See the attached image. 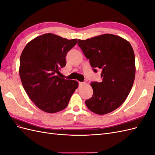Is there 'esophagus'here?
<instances>
[{"label":"esophagus","mask_w":155,"mask_h":155,"mask_svg":"<svg viewBox=\"0 0 155 155\" xmlns=\"http://www.w3.org/2000/svg\"><path fill=\"white\" fill-rule=\"evenodd\" d=\"M85 83V82H79V85H82Z\"/></svg>","instance_id":"esophagus-1"}]
</instances>
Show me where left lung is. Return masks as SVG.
Listing matches in <instances>:
<instances>
[{"mask_svg":"<svg viewBox=\"0 0 155 155\" xmlns=\"http://www.w3.org/2000/svg\"><path fill=\"white\" fill-rule=\"evenodd\" d=\"M78 45L95 73L100 69L102 81L91 83L93 95L85 101L88 109L105 114L122 105L132 88L135 77V58L127 41L112 34H104Z\"/></svg>","mask_w":155,"mask_h":155,"instance_id":"8db88e82","label":"left lung"}]
</instances>
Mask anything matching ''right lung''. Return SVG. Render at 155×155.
I'll use <instances>...</instances> for the list:
<instances>
[{
	"label": "right lung",
	"instance_id": "right-lung-1",
	"mask_svg": "<svg viewBox=\"0 0 155 155\" xmlns=\"http://www.w3.org/2000/svg\"><path fill=\"white\" fill-rule=\"evenodd\" d=\"M77 43L52 34H45L28 43L20 58L19 75L28 96L34 104L48 113L63 110L78 83L60 78L66 66V55Z\"/></svg>",
	"mask_w": 155,
	"mask_h": 155
}]
</instances>
